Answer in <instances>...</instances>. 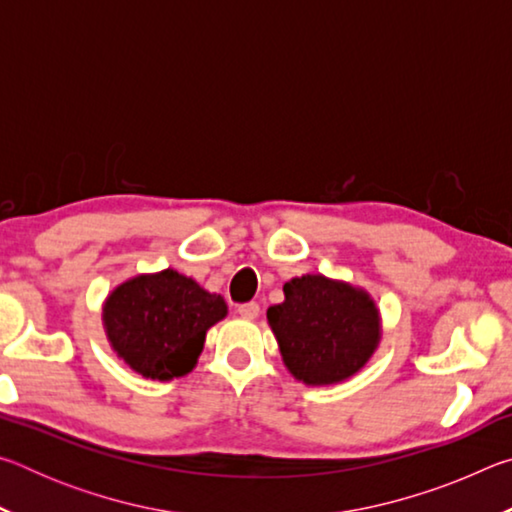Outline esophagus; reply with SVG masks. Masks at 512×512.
Instances as JSON below:
<instances>
[{"label":"esophagus","mask_w":512,"mask_h":512,"mask_svg":"<svg viewBox=\"0 0 512 512\" xmlns=\"http://www.w3.org/2000/svg\"><path fill=\"white\" fill-rule=\"evenodd\" d=\"M237 314L246 320H255L259 316V305L257 302H246V305L237 307Z\"/></svg>","instance_id":"esophagus-1"}]
</instances>
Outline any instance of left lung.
<instances>
[{
  "mask_svg": "<svg viewBox=\"0 0 512 512\" xmlns=\"http://www.w3.org/2000/svg\"><path fill=\"white\" fill-rule=\"evenodd\" d=\"M282 363L307 386H332L366 366L381 341L375 298L350 282L307 273L284 284V302L268 307Z\"/></svg>",
  "mask_w": 512,
  "mask_h": 512,
  "instance_id": "1",
  "label": "left lung"
}]
</instances>
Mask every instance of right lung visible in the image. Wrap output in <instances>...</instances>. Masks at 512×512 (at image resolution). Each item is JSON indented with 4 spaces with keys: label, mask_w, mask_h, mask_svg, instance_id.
Here are the masks:
<instances>
[{
    "label": "right lung",
    "mask_w": 512,
    "mask_h": 512,
    "mask_svg": "<svg viewBox=\"0 0 512 512\" xmlns=\"http://www.w3.org/2000/svg\"><path fill=\"white\" fill-rule=\"evenodd\" d=\"M225 316L223 296L173 268L117 284L101 307L112 352L137 375L158 381L189 375L207 329Z\"/></svg>",
    "instance_id": "obj_1"
}]
</instances>
